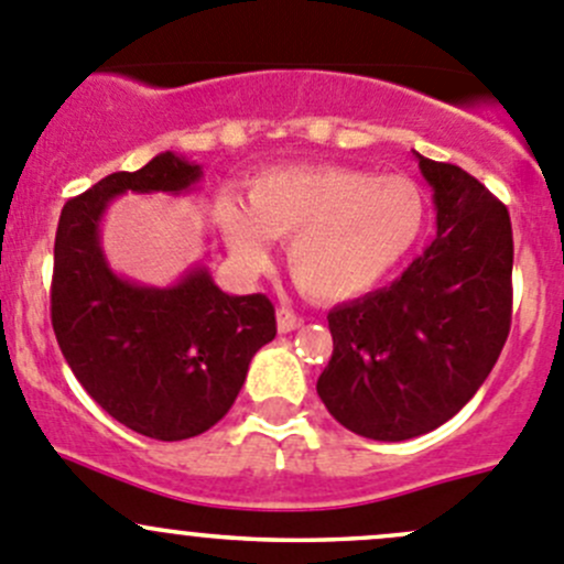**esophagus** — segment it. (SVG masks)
Segmentation results:
<instances>
[{"label": "esophagus", "mask_w": 564, "mask_h": 564, "mask_svg": "<svg viewBox=\"0 0 564 564\" xmlns=\"http://www.w3.org/2000/svg\"><path fill=\"white\" fill-rule=\"evenodd\" d=\"M301 326H304V317L295 315L293 310H288V306L276 310V328H280L282 334L295 332V328H301Z\"/></svg>", "instance_id": "34e87169"}]
</instances>
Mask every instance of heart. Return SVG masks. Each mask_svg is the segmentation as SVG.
<instances>
[{
    "label": "heart",
    "mask_w": 564,
    "mask_h": 564,
    "mask_svg": "<svg viewBox=\"0 0 564 564\" xmlns=\"http://www.w3.org/2000/svg\"><path fill=\"white\" fill-rule=\"evenodd\" d=\"M232 258L269 263V238L288 241L295 284L317 301H350L387 280L420 243L425 194L403 175L337 164L276 166L247 183V205L219 197Z\"/></svg>",
    "instance_id": "heart-1"
}]
</instances>
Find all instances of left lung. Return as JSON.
Returning <instances> with one entry per match:
<instances>
[{
    "mask_svg": "<svg viewBox=\"0 0 564 564\" xmlns=\"http://www.w3.org/2000/svg\"><path fill=\"white\" fill-rule=\"evenodd\" d=\"M414 155L433 188L436 241L389 288L328 312L334 354L317 378L328 414L376 442L453 420L510 334V214L460 166Z\"/></svg>",
    "mask_w": 564,
    "mask_h": 564,
    "instance_id": "obj_1",
    "label": "left lung"
}]
</instances>
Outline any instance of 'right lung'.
I'll return each instance as SVG.
<instances>
[{
    "label": "right lung",
    "instance_id": "right-lung-1",
    "mask_svg": "<svg viewBox=\"0 0 564 564\" xmlns=\"http://www.w3.org/2000/svg\"><path fill=\"white\" fill-rule=\"evenodd\" d=\"M203 166L172 150L115 172L65 203L54 238L52 326L87 394L120 425L159 442L214 427L247 381L252 356L276 337L263 293L230 295L197 263L159 288L117 274L100 221L122 194H188Z\"/></svg>",
    "mask_w": 564,
    "mask_h": 564
}]
</instances>
